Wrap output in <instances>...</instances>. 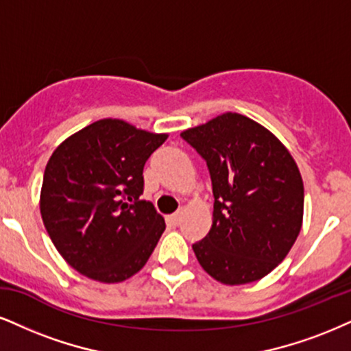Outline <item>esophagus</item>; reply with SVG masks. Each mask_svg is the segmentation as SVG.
I'll list each match as a JSON object with an SVG mask.
<instances>
[{
	"instance_id": "obj_1",
	"label": "esophagus",
	"mask_w": 351,
	"mask_h": 351,
	"mask_svg": "<svg viewBox=\"0 0 351 351\" xmlns=\"http://www.w3.org/2000/svg\"><path fill=\"white\" fill-rule=\"evenodd\" d=\"M182 216H184V210H177L174 215L169 216V223L174 224V226H177V224H180V221H182Z\"/></svg>"
}]
</instances>
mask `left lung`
<instances>
[{
    "mask_svg": "<svg viewBox=\"0 0 351 351\" xmlns=\"http://www.w3.org/2000/svg\"><path fill=\"white\" fill-rule=\"evenodd\" d=\"M180 136L205 159L215 197L210 232L192 245L197 261L224 285L263 278L301 231L304 187L295 159L267 128L232 112Z\"/></svg>",
    "mask_w": 351,
    "mask_h": 351,
    "instance_id": "left-lung-1",
    "label": "left lung"
}]
</instances>
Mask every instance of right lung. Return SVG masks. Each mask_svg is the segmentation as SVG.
<instances>
[{
	"label": "right lung",
	"instance_id": "add662e5",
	"mask_svg": "<svg viewBox=\"0 0 351 351\" xmlns=\"http://www.w3.org/2000/svg\"><path fill=\"white\" fill-rule=\"evenodd\" d=\"M166 140L104 119L53 151L43 172L40 213L56 250L80 274L117 283L148 262L166 223L153 203L140 200L143 167Z\"/></svg>",
	"mask_w": 351,
	"mask_h": 351
}]
</instances>
